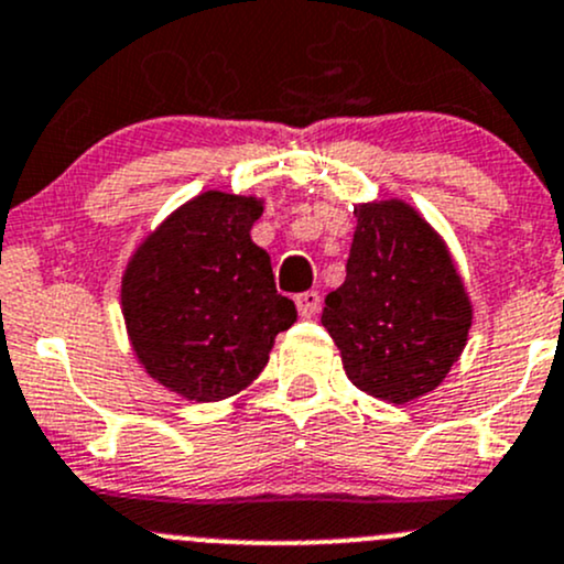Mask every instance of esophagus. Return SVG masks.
I'll list each match as a JSON object with an SVG mask.
<instances>
[{
    "label": "esophagus",
    "instance_id": "1",
    "mask_svg": "<svg viewBox=\"0 0 564 564\" xmlns=\"http://www.w3.org/2000/svg\"><path fill=\"white\" fill-rule=\"evenodd\" d=\"M294 305H296V311H300L302 318H313V315L318 313V307H321V294L318 292L296 294Z\"/></svg>",
    "mask_w": 564,
    "mask_h": 564
}]
</instances>
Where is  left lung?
Segmentation results:
<instances>
[{"label": "left lung", "mask_w": 564, "mask_h": 564, "mask_svg": "<svg viewBox=\"0 0 564 564\" xmlns=\"http://www.w3.org/2000/svg\"><path fill=\"white\" fill-rule=\"evenodd\" d=\"M345 283L321 324L345 375L375 399L406 404L431 393L466 348L471 300L447 243L404 200L356 208Z\"/></svg>", "instance_id": "1"}]
</instances>
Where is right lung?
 <instances>
[{
	"label": "right lung",
	"instance_id": "1",
	"mask_svg": "<svg viewBox=\"0 0 564 564\" xmlns=\"http://www.w3.org/2000/svg\"><path fill=\"white\" fill-rule=\"evenodd\" d=\"M259 216V197L203 192L147 235L122 275L135 358L189 401L249 388L275 334L296 321L294 302L275 292L268 251L251 240Z\"/></svg>",
	"mask_w": 564,
	"mask_h": 564
}]
</instances>
